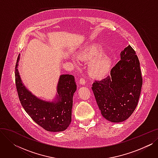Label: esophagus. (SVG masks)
Returning a JSON list of instances; mask_svg holds the SVG:
<instances>
[{
	"mask_svg": "<svg viewBox=\"0 0 158 158\" xmlns=\"http://www.w3.org/2000/svg\"><path fill=\"white\" fill-rule=\"evenodd\" d=\"M79 83H80L81 85H86V81H85V79H83V78L80 79V80H79Z\"/></svg>",
	"mask_w": 158,
	"mask_h": 158,
	"instance_id": "esophagus-1",
	"label": "esophagus"
}]
</instances>
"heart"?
<instances>
[{
    "label": "heart",
    "instance_id": "heart-1",
    "mask_svg": "<svg viewBox=\"0 0 158 158\" xmlns=\"http://www.w3.org/2000/svg\"><path fill=\"white\" fill-rule=\"evenodd\" d=\"M78 57L82 61L89 62L88 70L92 76L102 77L109 72L112 61L111 58L105 53H103V48L98 45H93L88 47L84 51L80 52ZM73 64H80L77 58H72Z\"/></svg>",
    "mask_w": 158,
    "mask_h": 158
}]
</instances>
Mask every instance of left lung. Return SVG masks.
Returning <instances> with one entry per match:
<instances>
[{"instance_id":"left-lung-1","label":"left lung","mask_w":158,"mask_h":158,"mask_svg":"<svg viewBox=\"0 0 158 158\" xmlns=\"http://www.w3.org/2000/svg\"><path fill=\"white\" fill-rule=\"evenodd\" d=\"M120 60L106 78L92 85L102 117L113 123L126 120L135 110L142 86L139 60L130 45L120 53Z\"/></svg>"}]
</instances>
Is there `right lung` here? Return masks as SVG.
<instances>
[{"instance_id": "add662e5", "label": "right lung", "mask_w": 158, "mask_h": 158, "mask_svg": "<svg viewBox=\"0 0 158 158\" xmlns=\"http://www.w3.org/2000/svg\"><path fill=\"white\" fill-rule=\"evenodd\" d=\"M20 54L15 67V82L19 97L25 111L40 126L50 132H61L72 121L73 96L77 89L72 75L62 74L57 85L55 98L45 101L33 94L24 85L18 70Z\"/></svg>"}]
</instances>
